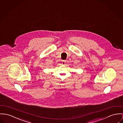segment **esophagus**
Masks as SVG:
<instances>
[{"label": "esophagus", "mask_w": 123, "mask_h": 123, "mask_svg": "<svg viewBox=\"0 0 123 123\" xmlns=\"http://www.w3.org/2000/svg\"><path fill=\"white\" fill-rule=\"evenodd\" d=\"M66 63V60H63V61H62V64L63 65H65Z\"/></svg>", "instance_id": "esophagus-1"}]
</instances>
